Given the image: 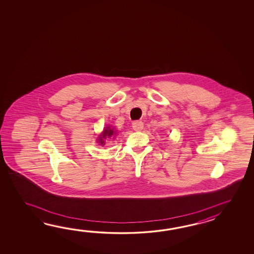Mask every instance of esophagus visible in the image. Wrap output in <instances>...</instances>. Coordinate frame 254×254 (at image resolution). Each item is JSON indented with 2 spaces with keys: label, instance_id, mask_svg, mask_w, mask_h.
Returning <instances> with one entry per match:
<instances>
[{
  "label": "esophagus",
  "instance_id": "obj_1",
  "mask_svg": "<svg viewBox=\"0 0 254 254\" xmlns=\"http://www.w3.org/2000/svg\"><path fill=\"white\" fill-rule=\"evenodd\" d=\"M143 128V123L141 121H136L132 123V129L138 131V130H141Z\"/></svg>",
  "mask_w": 254,
  "mask_h": 254
}]
</instances>
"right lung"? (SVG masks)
Listing matches in <instances>:
<instances>
[{"label":"right lung","instance_id":"add662e5","mask_svg":"<svg viewBox=\"0 0 254 254\" xmlns=\"http://www.w3.org/2000/svg\"><path fill=\"white\" fill-rule=\"evenodd\" d=\"M114 134V129H111L110 127H107L106 129H103V134L100 136V138H99V142L101 143V144H103L104 143V140L106 138H111L113 135Z\"/></svg>","mask_w":254,"mask_h":254}]
</instances>
